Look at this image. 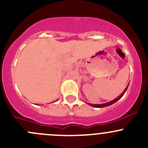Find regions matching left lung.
I'll use <instances>...</instances> for the list:
<instances>
[{"label": "left lung", "mask_w": 148, "mask_h": 148, "mask_svg": "<svg viewBox=\"0 0 148 148\" xmlns=\"http://www.w3.org/2000/svg\"><path fill=\"white\" fill-rule=\"evenodd\" d=\"M128 86H129V84H128L127 86H126V88H125V90H124V92H122V94H121V95H120V96H119V97H117L116 98V99H114V100H112V101H110V102H107V103H104V104H89V103H87V104H89V105H90V106H92V107H97V108H102V107H107V106H110V105H111V104H114V103H115L116 102H117V101H118L119 99H120L122 97V96H123V95H125V92H126V91H127V88H128Z\"/></svg>", "instance_id": "left-lung-1"}]
</instances>
